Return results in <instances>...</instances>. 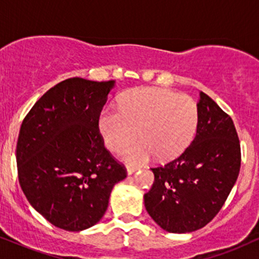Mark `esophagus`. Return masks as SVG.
Here are the masks:
<instances>
[{"mask_svg":"<svg viewBox=\"0 0 259 259\" xmlns=\"http://www.w3.org/2000/svg\"><path fill=\"white\" fill-rule=\"evenodd\" d=\"M136 170H139V168H138V167H134V165H127V167H126V173H127V175L134 174Z\"/></svg>","mask_w":259,"mask_h":259,"instance_id":"1","label":"esophagus"}]
</instances>
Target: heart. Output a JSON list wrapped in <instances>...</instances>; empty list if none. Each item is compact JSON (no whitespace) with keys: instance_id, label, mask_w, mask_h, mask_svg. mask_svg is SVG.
Wrapping results in <instances>:
<instances>
[{"instance_id":"b5f03b06","label":"heart","mask_w":259,"mask_h":259,"mask_svg":"<svg viewBox=\"0 0 259 259\" xmlns=\"http://www.w3.org/2000/svg\"><path fill=\"white\" fill-rule=\"evenodd\" d=\"M200 120L198 106L191 97L167 89H139L119 102L106 106L99 115V130L105 144L118 151L136 136L140 140L124 148L121 157L133 164L183 152L194 140Z\"/></svg>"}]
</instances>
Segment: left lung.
I'll list each match as a JSON object with an SVG mask.
<instances>
[{
	"instance_id": "8db88e82",
	"label": "left lung",
	"mask_w": 259,
	"mask_h": 259,
	"mask_svg": "<svg viewBox=\"0 0 259 259\" xmlns=\"http://www.w3.org/2000/svg\"><path fill=\"white\" fill-rule=\"evenodd\" d=\"M190 146L165 165L151 168L154 183L144 196L148 214L168 233H191L212 221L239 177L241 151L234 121L204 92Z\"/></svg>"
}]
</instances>
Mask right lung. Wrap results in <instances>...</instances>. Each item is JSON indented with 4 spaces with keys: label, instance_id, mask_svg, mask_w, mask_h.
<instances>
[{
    "label": "right lung",
    "instance_id": "1",
    "mask_svg": "<svg viewBox=\"0 0 259 259\" xmlns=\"http://www.w3.org/2000/svg\"><path fill=\"white\" fill-rule=\"evenodd\" d=\"M114 86V80L67 79L44 94L23 120L16 152L20 187L55 227H94L113 187L126 178L99 132V115Z\"/></svg>",
    "mask_w": 259,
    "mask_h": 259
}]
</instances>
